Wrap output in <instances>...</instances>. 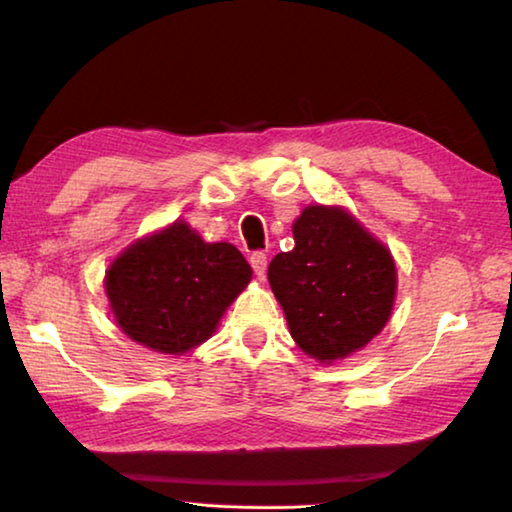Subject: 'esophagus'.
I'll return each mask as SVG.
<instances>
[{
  "label": "esophagus",
  "mask_w": 512,
  "mask_h": 512,
  "mask_svg": "<svg viewBox=\"0 0 512 512\" xmlns=\"http://www.w3.org/2000/svg\"><path fill=\"white\" fill-rule=\"evenodd\" d=\"M250 266H253V271H255L257 277H264V273H266V255L264 253L250 255Z\"/></svg>",
  "instance_id": "34e87169"
}]
</instances>
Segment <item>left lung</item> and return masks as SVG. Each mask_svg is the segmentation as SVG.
Segmentation results:
<instances>
[{
  "label": "left lung",
  "mask_w": 512,
  "mask_h": 512,
  "mask_svg": "<svg viewBox=\"0 0 512 512\" xmlns=\"http://www.w3.org/2000/svg\"><path fill=\"white\" fill-rule=\"evenodd\" d=\"M296 246L268 264V282L302 352L332 363L361 350L393 311L391 250L341 207L309 205L293 223Z\"/></svg>",
  "instance_id": "8db88e82"
}]
</instances>
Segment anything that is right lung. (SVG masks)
Wrapping results in <instances>:
<instances>
[{"label": "right lung", "instance_id": "obj_1", "mask_svg": "<svg viewBox=\"0 0 512 512\" xmlns=\"http://www.w3.org/2000/svg\"><path fill=\"white\" fill-rule=\"evenodd\" d=\"M253 277L232 244H207L176 221L128 246L106 271L117 325L135 343L183 354L210 339L223 311Z\"/></svg>", "mask_w": 512, "mask_h": 512}]
</instances>
